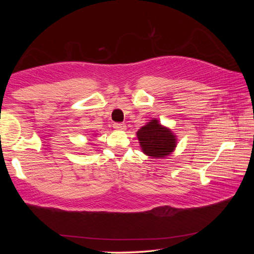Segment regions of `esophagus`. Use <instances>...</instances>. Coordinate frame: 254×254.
Listing matches in <instances>:
<instances>
[{"instance_id":"34e87169","label":"esophagus","mask_w":254,"mask_h":254,"mask_svg":"<svg viewBox=\"0 0 254 254\" xmlns=\"http://www.w3.org/2000/svg\"><path fill=\"white\" fill-rule=\"evenodd\" d=\"M114 128H117V130H126L127 126L124 123H114Z\"/></svg>"}]
</instances>
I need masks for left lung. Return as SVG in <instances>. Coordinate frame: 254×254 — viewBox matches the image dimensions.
<instances>
[{
	"label": "left lung",
	"mask_w": 254,
	"mask_h": 254,
	"mask_svg": "<svg viewBox=\"0 0 254 254\" xmlns=\"http://www.w3.org/2000/svg\"><path fill=\"white\" fill-rule=\"evenodd\" d=\"M136 135L142 151L150 157L163 158L173 152L176 147V136L169 128L160 126L157 120H151L141 127Z\"/></svg>",
	"instance_id": "left-lung-1"
}]
</instances>
